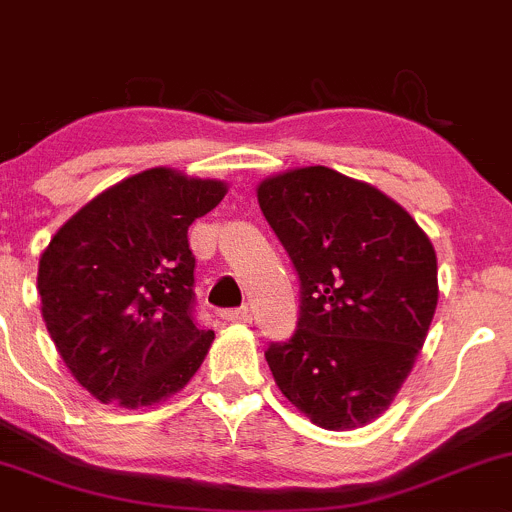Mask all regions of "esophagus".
I'll return each instance as SVG.
<instances>
[{"instance_id": "esophagus-1", "label": "esophagus", "mask_w": 512, "mask_h": 512, "mask_svg": "<svg viewBox=\"0 0 512 512\" xmlns=\"http://www.w3.org/2000/svg\"><path fill=\"white\" fill-rule=\"evenodd\" d=\"M219 315L224 320H229V323H251V310L246 305L244 308H226Z\"/></svg>"}]
</instances>
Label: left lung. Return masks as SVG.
Returning <instances> with one entry per match:
<instances>
[{"mask_svg": "<svg viewBox=\"0 0 512 512\" xmlns=\"http://www.w3.org/2000/svg\"><path fill=\"white\" fill-rule=\"evenodd\" d=\"M258 207L300 281L295 333L266 350L273 379L323 429L367 424L392 404L434 320L429 236L372 184L320 165L261 182Z\"/></svg>", "mask_w": 512, "mask_h": 512, "instance_id": "left-lung-1", "label": "left lung"}]
</instances>
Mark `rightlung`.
<instances>
[{"instance_id": "right-lung-1", "label": "right lung", "mask_w": 512, "mask_h": 512, "mask_svg": "<svg viewBox=\"0 0 512 512\" xmlns=\"http://www.w3.org/2000/svg\"><path fill=\"white\" fill-rule=\"evenodd\" d=\"M226 184L155 167L105 189L39 261L46 330L103 404L150 407L192 379L214 330L199 328L187 231Z\"/></svg>"}]
</instances>
